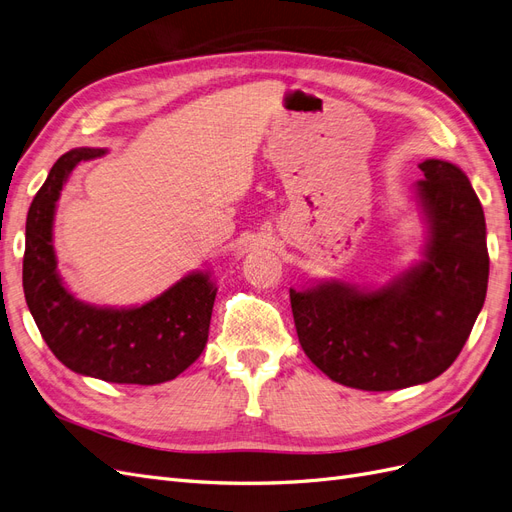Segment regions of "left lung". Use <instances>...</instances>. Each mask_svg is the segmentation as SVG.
<instances>
[{
    "instance_id": "8db88e82",
    "label": "left lung",
    "mask_w": 512,
    "mask_h": 512,
    "mask_svg": "<svg viewBox=\"0 0 512 512\" xmlns=\"http://www.w3.org/2000/svg\"><path fill=\"white\" fill-rule=\"evenodd\" d=\"M416 196L429 226L425 258L389 286L324 282L290 290L301 348L331 380L397 391L453 365L487 294L489 254L480 200L451 162L418 164Z\"/></svg>"
}]
</instances>
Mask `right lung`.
Here are the masks:
<instances>
[{"label": "right lung", "instance_id": "obj_1", "mask_svg": "<svg viewBox=\"0 0 512 512\" xmlns=\"http://www.w3.org/2000/svg\"><path fill=\"white\" fill-rule=\"evenodd\" d=\"M104 149H72L61 156L34 196L25 224L23 290L40 335L76 374L117 384H160L188 369L209 337L215 284L190 273L141 307L87 305L61 284L53 250V218L74 166Z\"/></svg>", "mask_w": 512, "mask_h": 512}]
</instances>
